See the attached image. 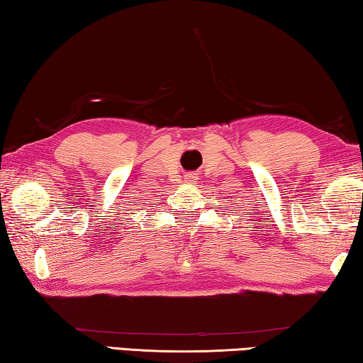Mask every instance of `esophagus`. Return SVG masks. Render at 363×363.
I'll use <instances>...</instances> for the list:
<instances>
[{
  "mask_svg": "<svg viewBox=\"0 0 363 363\" xmlns=\"http://www.w3.org/2000/svg\"><path fill=\"white\" fill-rule=\"evenodd\" d=\"M184 179H186L187 184H195L196 179H199V176H196V173H187L184 176Z\"/></svg>",
  "mask_w": 363,
  "mask_h": 363,
  "instance_id": "34e87169",
  "label": "esophagus"
}]
</instances>
